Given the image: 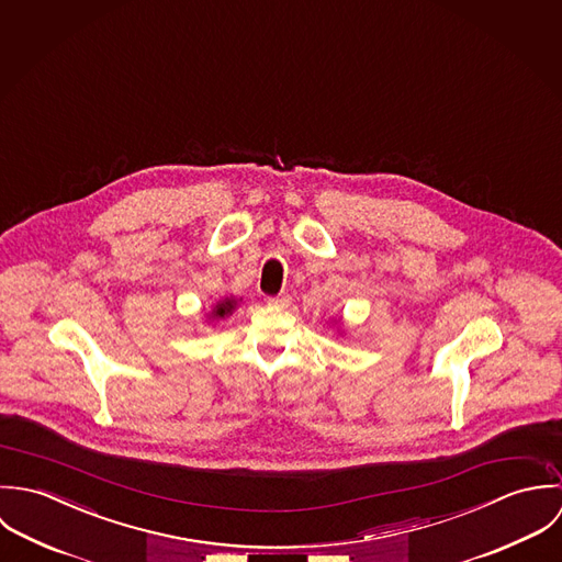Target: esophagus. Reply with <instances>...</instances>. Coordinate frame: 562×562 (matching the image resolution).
Listing matches in <instances>:
<instances>
[{
  "instance_id": "obj_1",
  "label": "esophagus",
  "mask_w": 562,
  "mask_h": 562,
  "mask_svg": "<svg viewBox=\"0 0 562 562\" xmlns=\"http://www.w3.org/2000/svg\"><path fill=\"white\" fill-rule=\"evenodd\" d=\"M289 302H291L289 295H276V297H269V300H267V304H269V306H276V308H284V306H289Z\"/></svg>"
}]
</instances>
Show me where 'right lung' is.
I'll use <instances>...</instances> for the list:
<instances>
[{
  "instance_id": "right-lung-1",
  "label": "right lung",
  "mask_w": 562,
  "mask_h": 562,
  "mask_svg": "<svg viewBox=\"0 0 562 562\" xmlns=\"http://www.w3.org/2000/svg\"><path fill=\"white\" fill-rule=\"evenodd\" d=\"M234 308H236V300H234V297H225V300H222V302L213 308L211 317H213V319H224L227 315H232Z\"/></svg>"
}]
</instances>
